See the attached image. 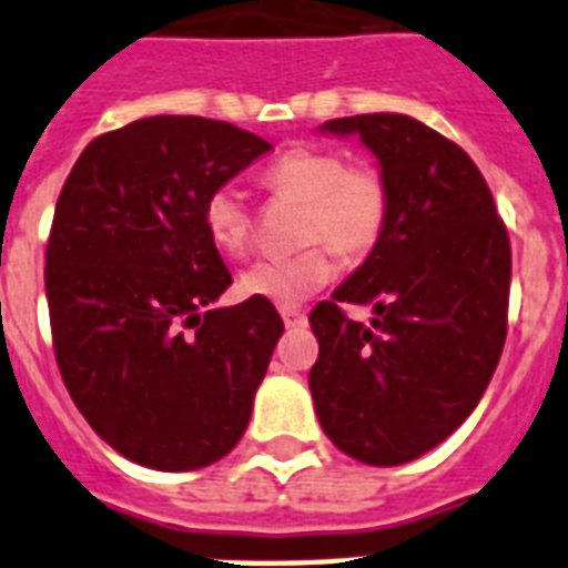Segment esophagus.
<instances>
[{
  "label": "esophagus",
  "mask_w": 568,
  "mask_h": 568,
  "mask_svg": "<svg viewBox=\"0 0 568 568\" xmlns=\"http://www.w3.org/2000/svg\"><path fill=\"white\" fill-rule=\"evenodd\" d=\"M280 314H283V321L288 328H297V326H306V314L300 312V308H280Z\"/></svg>",
  "instance_id": "obj_1"
}]
</instances>
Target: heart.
Wrapping results in <instances>:
<instances>
[{
  "label": "heart",
  "mask_w": 568,
  "mask_h": 568,
  "mask_svg": "<svg viewBox=\"0 0 568 568\" xmlns=\"http://www.w3.org/2000/svg\"><path fill=\"white\" fill-rule=\"evenodd\" d=\"M262 187L280 199L303 202L297 254L268 256L242 274L247 297L274 306H297L335 276V254L346 262L364 260L387 227L389 187L373 164H349L341 150L294 146L262 173ZM213 245L231 256L245 254L254 240V213L233 184H219L202 207Z\"/></svg>",
  "instance_id": "b5f03b06"
}]
</instances>
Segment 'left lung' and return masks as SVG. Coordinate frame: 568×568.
<instances>
[{
    "instance_id": "8db88e82",
    "label": "left lung",
    "mask_w": 568,
    "mask_h": 568,
    "mask_svg": "<svg viewBox=\"0 0 568 568\" xmlns=\"http://www.w3.org/2000/svg\"><path fill=\"white\" fill-rule=\"evenodd\" d=\"M361 135L389 187L373 254L308 314L321 343L308 373L326 436L366 465H404L442 445L474 413L508 332L511 242L470 155L416 118H335ZM346 302L373 305L369 327Z\"/></svg>"
}]
</instances>
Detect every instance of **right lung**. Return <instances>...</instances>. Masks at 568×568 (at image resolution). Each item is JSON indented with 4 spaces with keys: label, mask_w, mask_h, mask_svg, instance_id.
<instances>
[{
    "label": "right lung",
    "mask_w": 568,
    "mask_h": 568,
    "mask_svg": "<svg viewBox=\"0 0 568 568\" xmlns=\"http://www.w3.org/2000/svg\"><path fill=\"white\" fill-rule=\"evenodd\" d=\"M268 150L233 123L155 114L94 138L57 199V366L92 430L144 468L213 465L251 422L283 317L256 297L211 306L233 276L202 207Z\"/></svg>",
    "instance_id": "1"
}]
</instances>
